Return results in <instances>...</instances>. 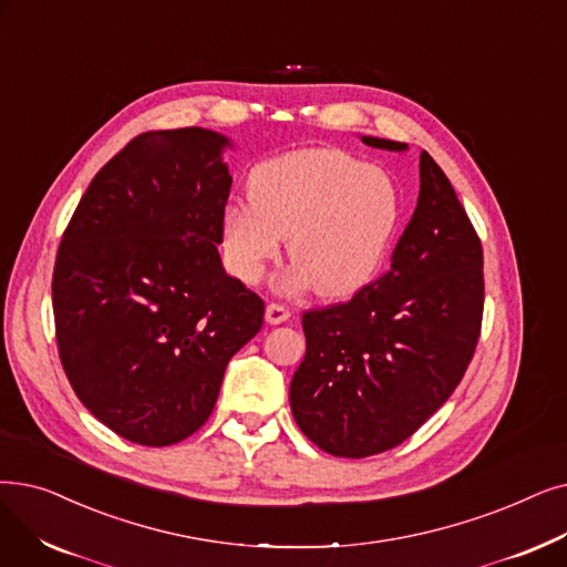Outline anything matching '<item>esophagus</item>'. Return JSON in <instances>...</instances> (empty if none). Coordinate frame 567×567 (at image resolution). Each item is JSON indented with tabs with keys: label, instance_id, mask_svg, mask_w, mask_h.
Listing matches in <instances>:
<instances>
[{
	"label": "esophagus",
	"instance_id": "1",
	"mask_svg": "<svg viewBox=\"0 0 567 567\" xmlns=\"http://www.w3.org/2000/svg\"><path fill=\"white\" fill-rule=\"evenodd\" d=\"M289 317H291V312L280 303H268L266 306V322L268 324H285Z\"/></svg>",
	"mask_w": 567,
	"mask_h": 567
}]
</instances>
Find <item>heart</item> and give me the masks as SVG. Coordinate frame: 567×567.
Returning a JSON list of instances; mask_svg holds the SVG:
<instances>
[{
    "mask_svg": "<svg viewBox=\"0 0 567 567\" xmlns=\"http://www.w3.org/2000/svg\"><path fill=\"white\" fill-rule=\"evenodd\" d=\"M399 215L401 196L384 168L336 147L285 153L257 166L250 202L225 208V261L236 280L257 285L289 236L293 264L278 289L348 299L375 278Z\"/></svg>",
    "mask_w": 567,
    "mask_h": 567,
    "instance_id": "heart-1",
    "label": "heart"
}]
</instances>
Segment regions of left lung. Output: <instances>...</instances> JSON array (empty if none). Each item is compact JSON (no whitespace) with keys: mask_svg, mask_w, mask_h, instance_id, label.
<instances>
[{"mask_svg":"<svg viewBox=\"0 0 567 567\" xmlns=\"http://www.w3.org/2000/svg\"><path fill=\"white\" fill-rule=\"evenodd\" d=\"M405 153L408 143L361 136ZM420 199L386 274L352 301L303 315L306 359L289 384L319 450L363 458L401 445L461 382L480 338L482 243L450 178L420 155Z\"/></svg>","mask_w":567,"mask_h":567,"instance_id":"left-lung-1","label":"left lung"}]
</instances>
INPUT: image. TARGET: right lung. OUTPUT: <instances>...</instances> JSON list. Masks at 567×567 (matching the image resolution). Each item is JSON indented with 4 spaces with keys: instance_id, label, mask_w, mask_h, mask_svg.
Returning <instances> with one entry per match:
<instances>
[{
    "instance_id": "obj_1",
    "label": "right lung",
    "mask_w": 567,
    "mask_h": 567,
    "mask_svg": "<svg viewBox=\"0 0 567 567\" xmlns=\"http://www.w3.org/2000/svg\"><path fill=\"white\" fill-rule=\"evenodd\" d=\"M234 141L147 132L96 174L62 236L53 310L81 403L136 445L166 447L210 416L264 301L219 259Z\"/></svg>"
}]
</instances>
